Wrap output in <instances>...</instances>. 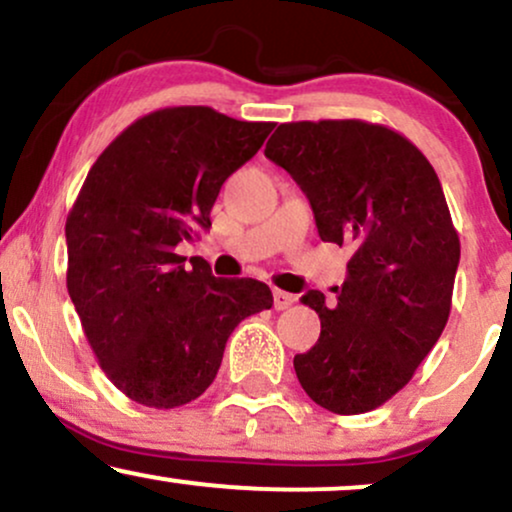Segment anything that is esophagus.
I'll use <instances>...</instances> for the list:
<instances>
[{"label":"esophagus","instance_id":"1","mask_svg":"<svg viewBox=\"0 0 512 512\" xmlns=\"http://www.w3.org/2000/svg\"><path fill=\"white\" fill-rule=\"evenodd\" d=\"M295 295L293 293H286L281 291V288H274V307L276 310H286V307H291L295 303Z\"/></svg>","mask_w":512,"mask_h":512}]
</instances>
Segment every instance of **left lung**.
<instances>
[{
    "label": "left lung",
    "instance_id": "8db88e82",
    "mask_svg": "<svg viewBox=\"0 0 512 512\" xmlns=\"http://www.w3.org/2000/svg\"><path fill=\"white\" fill-rule=\"evenodd\" d=\"M264 155L303 188L319 238L353 248L348 279L326 305L305 293L322 334L293 367L307 396L360 415L396 396L451 315L460 238L429 159L381 123H281Z\"/></svg>",
    "mask_w": 512,
    "mask_h": 512
}]
</instances>
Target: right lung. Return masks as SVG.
<instances>
[{
	"instance_id": "obj_1",
	"label": "right lung",
	"mask_w": 512,
	"mask_h": 512,
	"mask_svg": "<svg viewBox=\"0 0 512 512\" xmlns=\"http://www.w3.org/2000/svg\"><path fill=\"white\" fill-rule=\"evenodd\" d=\"M272 128L212 107L157 109L88 171L66 219V288L104 374L135 403L171 410L202 396L231 331L274 303L267 283L217 279L176 252L212 226L224 181Z\"/></svg>"
}]
</instances>
